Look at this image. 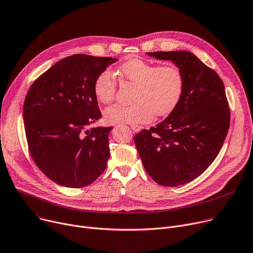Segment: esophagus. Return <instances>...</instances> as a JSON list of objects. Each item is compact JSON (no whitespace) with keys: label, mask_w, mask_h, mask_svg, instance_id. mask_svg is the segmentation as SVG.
I'll return each instance as SVG.
<instances>
[{"label":"esophagus","mask_w":253,"mask_h":253,"mask_svg":"<svg viewBox=\"0 0 253 253\" xmlns=\"http://www.w3.org/2000/svg\"><path fill=\"white\" fill-rule=\"evenodd\" d=\"M130 128H131L134 132H138V131L141 130V126H138V125H131V126H130Z\"/></svg>","instance_id":"esophagus-1"}]
</instances>
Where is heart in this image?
<instances>
[{
	"instance_id": "1",
	"label": "heart",
	"mask_w": 253,
	"mask_h": 253,
	"mask_svg": "<svg viewBox=\"0 0 253 253\" xmlns=\"http://www.w3.org/2000/svg\"><path fill=\"white\" fill-rule=\"evenodd\" d=\"M120 74L126 81L137 85L132 98L134 103L107 107L104 118L109 124H145L154 114L158 118L168 115L179 103L184 80L175 65L157 66L141 59H130L122 65ZM93 90L99 102H111L116 91L113 74L109 70L102 71L96 78Z\"/></svg>"
}]
</instances>
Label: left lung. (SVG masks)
<instances>
[{"label":"left lung","instance_id":"obj_1","mask_svg":"<svg viewBox=\"0 0 253 253\" xmlns=\"http://www.w3.org/2000/svg\"><path fill=\"white\" fill-rule=\"evenodd\" d=\"M170 60L182 73L184 88L168 118L143 129L133 141L149 175L163 186L185 184L216 159L230 126V109L219 75L185 50L147 52Z\"/></svg>","mask_w":253,"mask_h":253}]
</instances>
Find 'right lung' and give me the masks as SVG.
I'll return each instance as SVG.
<instances>
[{
  "mask_svg": "<svg viewBox=\"0 0 253 253\" xmlns=\"http://www.w3.org/2000/svg\"><path fill=\"white\" fill-rule=\"evenodd\" d=\"M116 61L81 53L67 56L38 77L27 92L23 121L29 152L57 184L87 186L107 166L112 126L88 127L101 119L94 82Z\"/></svg>",
  "mask_w": 253,
  "mask_h": 253,
  "instance_id": "add662e5",
  "label": "right lung"
}]
</instances>
